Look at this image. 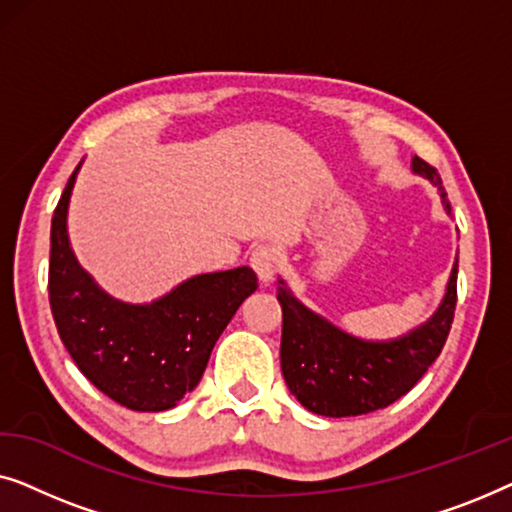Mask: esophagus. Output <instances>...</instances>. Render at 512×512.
I'll return each mask as SVG.
<instances>
[{
	"label": "esophagus",
	"instance_id": "34e87169",
	"mask_svg": "<svg viewBox=\"0 0 512 512\" xmlns=\"http://www.w3.org/2000/svg\"><path fill=\"white\" fill-rule=\"evenodd\" d=\"M277 251L270 247V244H261L251 251V268L256 270V275L261 282H272L277 275Z\"/></svg>",
	"mask_w": 512,
	"mask_h": 512
}]
</instances>
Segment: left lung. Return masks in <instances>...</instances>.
I'll return each mask as SVG.
<instances>
[{
    "mask_svg": "<svg viewBox=\"0 0 512 512\" xmlns=\"http://www.w3.org/2000/svg\"><path fill=\"white\" fill-rule=\"evenodd\" d=\"M412 172L438 186L445 212L452 207L436 167L419 156ZM457 268L429 321L394 340H361L305 307L279 279L282 305V373L286 387L314 415L356 417L387 408L408 394L443 352L457 307Z\"/></svg>",
    "mask_w": 512,
    "mask_h": 512,
    "instance_id": "8db88e82",
    "label": "left lung"
}]
</instances>
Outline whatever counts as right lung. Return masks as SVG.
<instances>
[{"label":"right lung","mask_w":512,"mask_h":512,"mask_svg":"<svg viewBox=\"0 0 512 512\" xmlns=\"http://www.w3.org/2000/svg\"><path fill=\"white\" fill-rule=\"evenodd\" d=\"M51 223L48 300L62 345L102 394L137 412L170 410L198 387L209 354L242 300L256 291V272H207L144 305L111 298L76 261L67 207L76 174Z\"/></svg>","instance_id":"1"}]
</instances>
